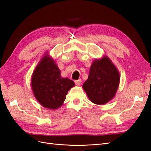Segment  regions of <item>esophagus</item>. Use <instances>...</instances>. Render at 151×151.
<instances>
[{
  "mask_svg": "<svg viewBox=\"0 0 151 151\" xmlns=\"http://www.w3.org/2000/svg\"><path fill=\"white\" fill-rule=\"evenodd\" d=\"M81 79H79V80L75 81V84H76L77 86H79V85L81 84Z\"/></svg>",
  "mask_w": 151,
  "mask_h": 151,
  "instance_id": "1",
  "label": "esophagus"
}]
</instances>
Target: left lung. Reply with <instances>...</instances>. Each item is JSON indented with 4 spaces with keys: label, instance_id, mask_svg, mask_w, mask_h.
Wrapping results in <instances>:
<instances>
[{
    "label": "left lung",
    "instance_id": "1",
    "mask_svg": "<svg viewBox=\"0 0 151 151\" xmlns=\"http://www.w3.org/2000/svg\"><path fill=\"white\" fill-rule=\"evenodd\" d=\"M120 79L117 68L107 55H104L93 61L83 88L91 102L102 105L115 97Z\"/></svg>",
    "mask_w": 151,
    "mask_h": 151
}]
</instances>
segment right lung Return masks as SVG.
Masks as SVG:
<instances>
[{"instance_id": "1", "label": "right lung", "mask_w": 151, "mask_h": 151, "mask_svg": "<svg viewBox=\"0 0 151 151\" xmlns=\"http://www.w3.org/2000/svg\"><path fill=\"white\" fill-rule=\"evenodd\" d=\"M31 88L38 102L43 107L56 109L62 106L74 81L63 78L52 57L46 52L35 67L31 76Z\"/></svg>"}]
</instances>
